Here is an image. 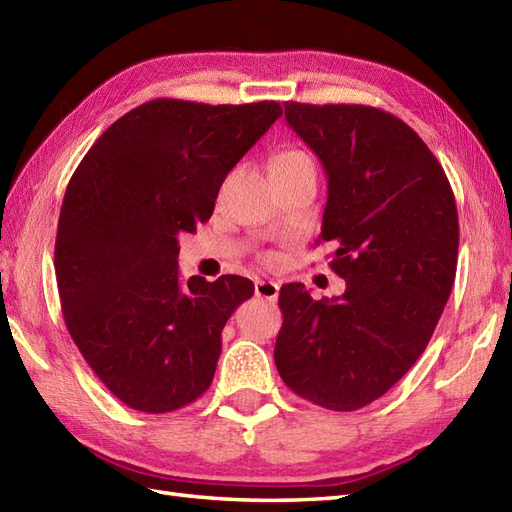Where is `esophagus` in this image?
Listing matches in <instances>:
<instances>
[{
	"instance_id": "34e87169",
	"label": "esophagus",
	"mask_w": 512,
	"mask_h": 512,
	"mask_svg": "<svg viewBox=\"0 0 512 512\" xmlns=\"http://www.w3.org/2000/svg\"><path fill=\"white\" fill-rule=\"evenodd\" d=\"M255 294L259 299H266V301H277L279 296V283L277 281H257L255 283Z\"/></svg>"
}]
</instances>
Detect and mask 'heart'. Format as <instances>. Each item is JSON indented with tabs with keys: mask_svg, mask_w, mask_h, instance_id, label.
I'll return each instance as SVG.
<instances>
[{
	"mask_svg": "<svg viewBox=\"0 0 512 512\" xmlns=\"http://www.w3.org/2000/svg\"><path fill=\"white\" fill-rule=\"evenodd\" d=\"M272 172H299V170H316L314 159L303 150H283L272 157Z\"/></svg>",
	"mask_w": 512,
	"mask_h": 512,
	"instance_id": "heart-1",
	"label": "heart"
}]
</instances>
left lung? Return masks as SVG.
Listing matches in <instances>:
<instances>
[{"label":"left lung","mask_w":512,"mask_h":512,"mask_svg":"<svg viewBox=\"0 0 512 512\" xmlns=\"http://www.w3.org/2000/svg\"><path fill=\"white\" fill-rule=\"evenodd\" d=\"M285 120L327 172L318 242L347 290L314 301L283 285L281 379L336 412L379 399L421 358L458 264V211L441 163L399 117L364 104L285 102Z\"/></svg>","instance_id":"obj_1"}]
</instances>
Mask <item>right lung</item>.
<instances>
[{"label":"right lung","instance_id":"obj_1","mask_svg":"<svg viewBox=\"0 0 512 512\" xmlns=\"http://www.w3.org/2000/svg\"><path fill=\"white\" fill-rule=\"evenodd\" d=\"M281 117L279 102L157 98L89 148L67 185L54 268L63 318L91 371L128 408L163 414L211 386L222 329L253 281L178 279V233L216 207L224 178Z\"/></svg>","mask_w":512,"mask_h":512}]
</instances>
